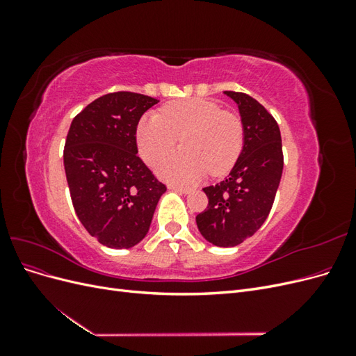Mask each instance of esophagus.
<instances>
[{
  "mask_svg": "<svg viewBox=\"0 0 356 356\" xmlns=\"http://www.w3.org/2000/svg\"><path fill=\"white\" fill-rule=\"evenodd\" d=\"M169 188L177 191V193H179V195H190V193H193L191 188H184V187H178V186H170Z\"/></svg>",
  "mask_w": 356,
  "mask_h": 356,
  "instance_id": "34e87169",
  "label": "esophagus"
}]
</instances>
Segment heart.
<instances>
[{"label":"heart","instance_id":"obj_1","mask_svg":"<svg viewBox=\"0 0 356 356\" xmlns=\"http://www.w3.org/2000/svg\"><path fill=\"white\" fill-rule=\"evenodd\" d=\"M182 152L156 166L160 178L177 186H193L204 175H222L238 160L243 147V126L233 113L211 99L191 98L168 104L160 114H145L136 127L139 154L154 165L175 148Z\"/></svg>","mask_w":356,"mask_h":356}]
</instances>
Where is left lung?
<instances>
[{
    "label": "left lung",
    "instance_id": "1",
    "mask_svg": "<svg viewBox=\"0 0 356 356\" xmlns=\"http://www.w3.org/2000/svg\"><path fill=\"white\" fill-rule=\"evenodd\" d=\"M239 108L243 147L229 178L204 187L208 208L196 217L200 234L215 246H236L261 227L284 169L282 138L272 114L252 96L225 90Z\"/></svg>",
    "mask_w": 356,
    "mask_h": 356
}]
</instances>
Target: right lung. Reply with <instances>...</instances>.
Listing matches in <instances>:
<instances>
[{
	"mask_svg": "<svg viewBox=\"0 0 356 356\" xmlns=\"http://www.w3.org/2000/svg\"><path fill=\"white\" fill-rule=\"evenodd\" d=\"M157 102L141 93H108L71 123L63 149L71 200L84 229L108 248L141 242L166 191L136 147L139 118Z\"/></svg>",
	"mask_w": 356,
	"mask_h": 356,
	"instance_id": "obj_1",
	"label": "right lung"
}]
</instances>
